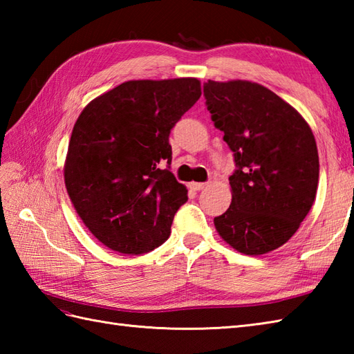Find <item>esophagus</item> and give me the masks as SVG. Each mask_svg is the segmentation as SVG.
Wrapping results in <instances>:
<instances>
[{
    "label": "esophagus",
    "mask_w": 354,
    "mask_h": 354,
    "mask_svg": "<svg viewBox=\"0 0 354 354\" xmlns=\"http://www.w3.org/2000/svg\"><path fill=\"white\" fill-rule=\"evenodd\" d=\"M190 189L199 192L202 189H205V184L204 183H190Z\"/></svg>",
    "instance_id": "1"
}]
</instances>
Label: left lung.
Masks as SVG:
<instances>
[{"mask_svg":"<svg viewBox=\"0 0 354 354\" xmlns=\"http://www.w3.org/2000/svg\"><path fill=\"white\" fill-rule=\"evenodd\" d=\"M204 95L237 167L231 205L214 227L239 252L274 251L295 234L317 196L319 158L310 126L255 82L208 80Z\"/></svg>","mask_w":354,"mask_h":354,"instance_id":"left-lung-1","label":"left lung"}]
</instances>
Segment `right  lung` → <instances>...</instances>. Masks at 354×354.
<instances>
[{"instance_id": "right-lung-1", "label": "right lung", "mask_w": 354, "mask_h": 354, "mask_svg": "<svg viewBox=\"0 0 354 354\" xmlns=\"http://www.w3.org/2000/svg\"><path fill=\"white\" fill-rule=\"evenodd\" d=\"M194 77L129 80L89 102L66 152L65 187L74 208L109 250L145 254L162 245L185 185L169 169V135L201 97Z\"/></svg>"}]
</instances>
